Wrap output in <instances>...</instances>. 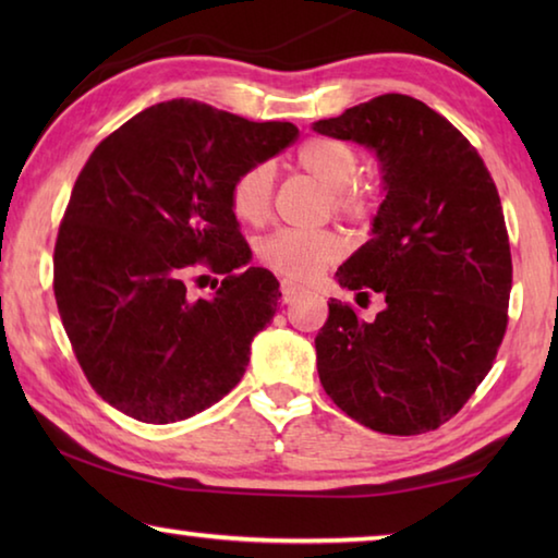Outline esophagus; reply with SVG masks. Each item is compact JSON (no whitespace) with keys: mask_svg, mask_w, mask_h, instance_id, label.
Returning <instances> with one entry per match:
<instances>
[{"mask_svg":"<svg viewBox=\"0 0 558 558\" xmlns=\"http://www.w3.org/2000/svg\"><path fill=\"white\" fill-rule=\"evenodd\" d=\"M300 292H302V288L295 286V282H290V280L280 282V302H282V305H288V302L295 300Z\"/></svg>","mask_w":558,"mask_h":558,"instance_id":"obj_1","label":"esophagus"}]
</instances>
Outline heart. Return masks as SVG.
Segmentation results:
<instances>
[{
	"label": "heart",
	"mask_w": 558,
	"mask_h": 558,
	"mask_svg": "<svg viewBox=\"0 0 558 558\" xmlns=\"http://www.w3.org/2000/svg\"><path fill=\"white\" fill-rule=\"evenodd\" d=\"M295 165L327 186V211L344 221L364 223L374 214V186L362 179L356 147L335 137H310L298 147ZM276 199V169L253 162L233 177L229 204L239 221L260 226L268 221ZM263 266L290 280H310L342 258L344 241L332 229H278L256 245Z\"/></svg>",
	"instance_id": "b5f03b06"
}]
</instances>
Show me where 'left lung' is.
<instances>
[{"label":"left lung","instance_id":"1","mask_svg":"<svg viewBox=\"0 0 558 558\" xmlns=\"http://www.w3.org/2000/svg\"><path fill=\"white\" fill-rule=\"evenodd\" d=\"M313 128L372 147L386 182L374 235L337 270L339 286L381 292L386 307L364 323L327 302L319 381L366 428L436 430L493 369L509 323L512 253L493 174L458 128L401 93Z\"/></svg>","mask_w":558,"mask_h":558}]
</instances>
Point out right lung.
<instances>
[{
    "label": "right lung",
    "mask_w": 558,
    "mask_h": 558,
    "mask_svg": "<svg viewBox=\"0 0 558 558\" xmlns=\"http://www.w3.org/2000/svg\"><path fill=\"white\" fill-rule=\"evenodd\" d=\"M298 135L292 122L179 98L137 112L93 149L59 226L53 295L102 401L174 423L241 381L280 292L270 270H243L251 248L229 186ZM204 269L223 275L222 288L194 301L185 282Z\"/></svg>",
    "instance_id": "obj_1"
}]
</instances>
